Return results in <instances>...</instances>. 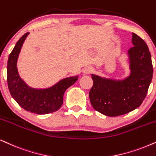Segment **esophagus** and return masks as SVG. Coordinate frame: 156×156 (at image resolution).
I'll list each match as a JSON object with an SVG mask.
<instances>
[{
  "label": "esophagus",
  "mask_w": 156,
  "mask_h": 156,
  "mask_svg": "<svg viewBox=\"0 0 156 156\" xmlns=\"http://www.w3.org/2000/svg\"><path fill=\"white\" fill-rule=\"evenodd\" d=\"M84 73L87 74H90L92 73V72H93V69L92 67H87L85 69H84Z\"/></svg>",
  "instance_id": "34e87169"
}]
</instances>
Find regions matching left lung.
<instances>
[{"label": "left lung", "instance_id": "1", "mask_svg": "<svg viewBox=\"0 0 156 156\" xmlns=\"http://www.w3.org/2000/svg\"><path fill=\"white\" fill-rule=\"evenodd\" d=\"M132 34L133 46L127 51L130 75L118 80L92 74L91 105L107 116L125 115L138 108L146 97L152 81L153 69L149 48L140 36Z\"/></svg>", "mask_w": 156, "mask_h": 156}]
</instances>
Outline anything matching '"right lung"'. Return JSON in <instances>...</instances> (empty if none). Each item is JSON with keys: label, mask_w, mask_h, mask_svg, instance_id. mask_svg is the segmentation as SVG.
I'll return each mask as SVG.
<instances>
[{"label": "right lung", "mask_w": 156, "mask_h": 156, "mask_svg": "<svg viewBox=\"0 0 156 156\" xmlns=\"http://www.w3.org/2000/svg\"><path fill=\"white\" fill-rule=\"evenodd\" d=\"M29 33L20 38L10 54L7 64V82L12 98L22 108L38 115H45L57 111L63 104L64 94L76 82L78 76L60 80L51 87L35 89L28 86L20 77L17 61L21 47Z\"/></svg>", "instance_id": "right-lung-1"}]
</instances>
